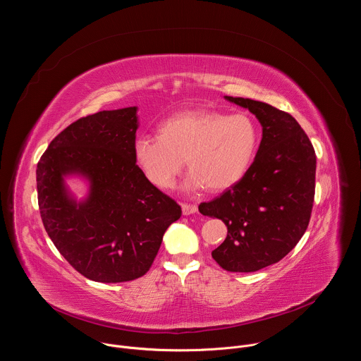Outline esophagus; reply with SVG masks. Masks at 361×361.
<instances>
[{"mask_svg": "<svg viewBox=\"0 0 361 361\" xmlns=\"http://www.w3.org/2000/svg\"><path fill=\"white\" fill-rule=\"evenodd\" d=\"M181 209H183L184 216H190V214L197 213V205L195 204H183Z\"/></svg>", "mask_w": 361, "mask_h": 361, "instance_id": "obj_1", "label": "esophagus"}]
</instances>
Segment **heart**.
I'll return each mask as SVG.
<instances>
[{
  "label": "heart",
  "instance_id": "b5f03b06",
  "mask_svg": "<svg viewBox=\"0 0 361 361\" xmlns=\"http://www.w3.org/2000/svg\"><path fill=\"white\" fill-rule=\"evenodd\" d=\"M159 137H138L134 163L159 190L176 184L184 160L190 170L187 192L207 187L219 192L235 185L250 170L260 141L257 123L247 114L188 110L159 124Z\"/></svg>",
  "mask_w": 361,
  "mask_h": 361
}]
</instances>
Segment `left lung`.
<instances>
[{
	"label": "left lung",
	"mask_w": 361,
	"mask_h": 361,
	"mask_svg": "<svg viewBox=\"0 0 361 361\" xmlns=\"http://www.w3.org/2000/svg\"><path fill=\"white\" fill-rule=\"evenodd\" d=\"M224 98L252 113L263 137L247 174L198 210L223 220L228 230L213 259L227 271L252 273L280 262L305 233L314 201L316 152L290 114L262 101Z\"/></svg>",
	"instance_id": "left-lung-1"
}]
</instances>
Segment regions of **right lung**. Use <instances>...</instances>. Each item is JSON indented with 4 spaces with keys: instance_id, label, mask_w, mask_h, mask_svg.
Here are the masks:
<instances>
[{
    "instance_id": "add662e5",
    "label": "right lung",
    "mask_w": 361,
    "mask_h": 361,
    "mask_svg": "<svg viewBox=\"0 0 361 361\" xmlns=\"http://www.w3.org/2000/svg\"><path fill=\"white\" fill-rule=\"evenodd\" d=\"M138 107L99 111L61 131L37 164L41 219L57 250L84 277L123 283L144 276L180 205L134 163ZM87 184L78 200L66 184Z\"/></svg>"
}]
</instances>
